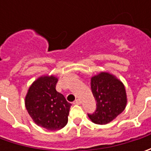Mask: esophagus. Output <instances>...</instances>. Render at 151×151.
Masks as SVG:
<instances>
[{"label": "esophagus", "instance_id": "34e87169", "mask_svg": "<svg viewBox=\"0 0 151 151\" xmlns=\"http://www.w3.org/2000/svg\"><path fill=\"white\" fill-rule=\"evenodd\" d=\"M81 103V101L80 99H76V101L73 102V104H75V105H80Z\"/></svg>", "mask_w": 151, "mask_h": 151}]
</instances>
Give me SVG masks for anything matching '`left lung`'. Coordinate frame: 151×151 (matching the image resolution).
Masks as SVG:
<instances>
[{
  "label": "left lung",
  "instance_id": "1",
  "mask_svg": "<svg viewBox=\"0 0 151 151\" xmlns=\"http://www.w3.org/2000/svg\"><path fill=\"white\" fill-rule=\"evenodd\" d=\"M91 87L96 107L88 117L96 124H107L124 110L127 96L124 86L108 73L101 72L91 78Z\"/></svg>",
  "mask_w": 151,
  "mask_h": 151
}]
</instances>
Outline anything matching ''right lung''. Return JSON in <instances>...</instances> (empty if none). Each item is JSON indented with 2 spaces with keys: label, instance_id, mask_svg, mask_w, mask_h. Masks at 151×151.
Instances as JSON below:
<instances>
[{
  "label": "right lung",
  "instance_id": "add662e5",
  "mask_svg": "<svg viewBox=\"0 0 151 151\" xmlns=\"http://www.w3.org/2000/svg\"><path fill=\"white\" fill-rule=\"evenodd\" d=\"M58 79L43 76L29 87L25 106L32 120L48 130L61 129L67 124L71 104L55 87Z\"/></svg>",
  "mask_w": 151,
  "mask_h": 151
}]
</instances>
